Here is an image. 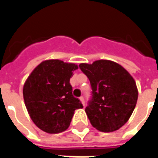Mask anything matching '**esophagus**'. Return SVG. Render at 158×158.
<instances>
[{
    "label": "esophagus",
    "mask_w": 158,
    "mask_h": 158,
    "mask_svg": "<svg viewBox=\"0 0 158 158\" xmlns=\"http://www.w3.org/2000/svg\"><path fill=\"white\" fill-rule=\"evenodd\" d=\"M79 99H80V101L82 102V104H83L84 106H85V101H84V97H80V98H79Z\"/></svg>",
    "instance_id": "esophagus-1"
}]
</instances>
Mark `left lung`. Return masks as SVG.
<instances>
[{
  "instance_id": "1",
  "label": "left lung",
  "mask_w": 158,
  "mask_h": 158,
  "mask_svg": "<svg viewBox=\"0 0 158 158\" xmlns=\"http://www.w3.org/2000/svg\"><path fill=\"white\" fill-rule=\"evenodd\" d=\"M79 66L91 84L92 97L85 108L91 125L105 133L119 130L130 119L137 103L135 79L111 60H99Z\"/></svg>"
}]
</instances>
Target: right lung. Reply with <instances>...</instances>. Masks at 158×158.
Here are the masks:
<instances>
[{
	"label": "right lung",
	"mask_w": 158,
	"mask_h": 158,
	"mask_svg": "<svg viewBox=\"0 0 158 158\" xmlns=\"http://www.w3.org/2000/svg\"><path fill=\"white\" fill-rule=\"evenodd\" d=\"M78 65L60 60L39 64L23 85L24 103L33 123L44 132L61 133L69 128L74 110L83 107L72 94L69 79Z\"/></svg>",
	"instance_id": "1"
}]
</instances>
